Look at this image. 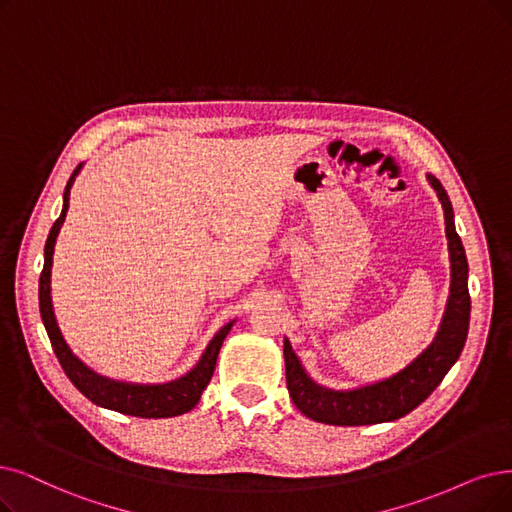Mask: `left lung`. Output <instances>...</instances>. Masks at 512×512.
Listing matches in <instances>:
<instances>
[{"mask_svg": "<svg viewBox=\"0 0 512 512\" xmlns=\"http://www.w3.org/2000/svg\"><path fill=\"white\" fill-rule=\"evenodd\" d=\"M445 214V237L449 250V296L437 332L426 349L393 376L355 388H327L304 370L288 338H283L285 382L298 410L315 422L334 426H363L403 418L431 395L443 376L458 361L470 319L468 262L456 233L454 208L441 182L426 174Z\"/></svg>", "mask_w": 512, "mask_h": 512, "instance_id": "left-lung-1", "label": "left lung"}]
</instances>
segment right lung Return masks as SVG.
<instances>
[{"mask_svg": "<svg viewBox=\"0 0 512 512\" xmlns=\"http://www.w3.org/2000/svg\"><path fill=\"white\" fill-rule=\"evenodd\" d=\"M81 168H84V163H79L75 168L65 187L63 212H60V216L52 224L50 235L46 239L44 271H42V277H39V313H42V321L48 332V338L52 342V349L77 391L84 397H88L92 403L105 407V410H113V412L136 416V418H172V416L187 414L197 405V401L201 399V393L206 391V386L210 384L220 346L224 338H227V334L231 332L235 319L220 327V330L214 334V338L208 342L206 351L201 353L199 361L187 374H182L180 378H174L168 382H159V384L126 382V380H113L107 376H100L71 351V346L67 344L63 332H60L56 315H54L52 288H50L52 256H54L56 237L67 218L71 187Z\"/></svg>", "mask_w": 512, "mask_h": 512, "instance_id": "add662e5", "label": "right lung"}]
</instances>
